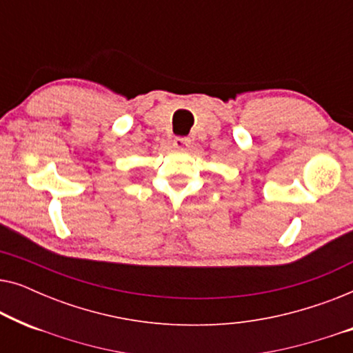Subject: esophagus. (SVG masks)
Returning a JSON list of instances; mask_svg holds the SVG:
<instances>
[{"mask_svg":"<svg viewBox=\"0 0 353 353\" xmlns=\"http://www.w3.org/2000/svg\"><path fill=\"white\" fill-rule=\"evenodd\" d=\"M191 144V139L186 138V137H176L173 139V146L178 148V149H185Z\"/></svg>","mask_w":353,"mask_h":353,"instance_id":"obj_1","label":"esophagus"}]
</instances>
